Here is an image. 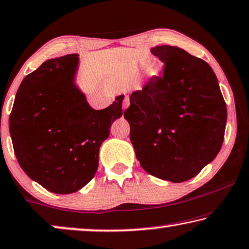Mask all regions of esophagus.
Returning a JSON list of instances; mask_svg holds the SVG:
<instances>
[{
	"label": "esophagus",
	"instance_id": "obj_1",
	"mask_svg": "<svg viewBox=\"0 0 249 249\" xmlns=\"http://www.w3.org/2000/svg\"><path fill=\"white\" fill-rule=\"evenodd\" d=\"M129 104H130V101H129V98H128V96H125L124 100V104H122V109H124V111L128 109Z\"/></svg>",
	"mask_w": 249,
	"mask_h": 249
}]
</instances>
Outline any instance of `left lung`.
<instances>
[{
  "label": "left lung",
  "mask_w": 249,
  "mask_h": 249,
  "mask_svg": "<svg viewBox=\"0 0 249 249\" xmlns=\"http://www.w3.org/2000/svg\"><path fill=\"white\" fill-rule=\"evenodd\" d=\"M164 63L130 95L124 111L136 157L148 174L173 183L194 178L220 150L227 107L210 65L178 47L150 49Z\"/></svg>",
  "instance_id": "1"
}]
</instances>
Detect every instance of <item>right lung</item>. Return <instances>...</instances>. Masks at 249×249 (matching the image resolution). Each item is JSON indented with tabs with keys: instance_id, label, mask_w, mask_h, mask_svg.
Segmentation results:
<instances>
[{
	"instance_id": "right-lung-1",
	"label": "right lung",
	"mask_w": 249,
	"mask_h": 249,
	"mask_svg": "<svg viewBox=\"0 0 249 249\" xmlns=\"http://www.w3.org/2000/svg\"><path fill=\"white\" fill-rule=\"evenodd\" d=\"M80 57L48 59L23 78L9 119L14 154L24 173L46 190L70 194L94 178L99 150L122 116L119 95L94 110L76 85Z\"/></svg>"
}]
</instances>
